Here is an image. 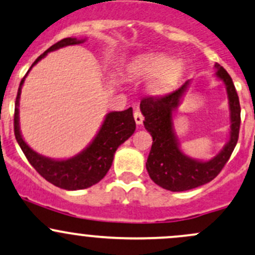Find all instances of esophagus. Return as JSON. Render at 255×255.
Wrapping results in <instances>:
<instances>
[{
    "instance_id": "1",
    "label": "esophagus",
    "mask_w": 255,
    "mask_h": 255,
    "mask_svg": "<svg viewBox=\"0 0 255 255\" xmlns=\"http://www.w3.org/2000/svg\"><path fill=\"white\" fill-rule=\"evenodd\" d=\"M134 120H135L136 125H141V123H143L144 116L141 115V112L139 111V110H135L134 111Z\"/></svg>"
}]
</instances>
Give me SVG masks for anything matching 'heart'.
Here are the masks:
<instances>
[{
    "label": "heart",
    "instance_id": "obj_1",
    "mask_svg": "<svg viewBox=\"0 0 255 255\" xmlns=\"http://www.w3.org/2000/svg\"><path fill=\"white\" fill-rule=\"evenodd\" d=\"M128 73L138 79H150V93L162 95L178 84L184 73V63L162 53L146 55L128 64Z\"/></svg>",
    "mask_w": 255,
    "mask_h": 255
}]
</instances>
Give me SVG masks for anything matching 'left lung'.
Masks as SVG:
<instances>
[{
  "mask_svg": "<svg viewBox=\"0 0 255 255\" xmlns=\"http://www.w3.org/2000/svg\"><path fill=\"white\" fill-rule=\"evenodd\" d=\"M216 77L226 87L230 109V138L221 151L208 161L193 159L179 148L178 136L173 127V114L188 90L191 80L165 96L144 98L140 111L144 127L152 136V145L146 161L150 178L171 192H183L197 188L213 181L229 161L238 140L241 125L240 99L231 77L224 67L215 63Z\"/></svg>",
  "mask_w": 255,
  "mask_h": 255,
  "instance_id": "8db88e82",
  "label": "left lung"
}]
</instances>
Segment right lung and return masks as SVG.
<instances>
[{
  "mask_svg": "<svg viewBox=\"0 0 255 255\" xmlns=\"http://www.w3.org/2000/svg\"><path fill=\"white\" fill-rule=\"evenodd\" d=\"M87 40L77 37H66L45 51L31 64L29 71L21 79L15 99L14 109V135L30 165L50 183L67 191H78L94 186L105 177L114 161V155L122 143H125L135 130V121L132 107L125 111H112L105 116L100 129L92 143L79 154L64 160H55L42 156L34 151L23 139L19 127V99L21 87L26 76L35 64L51 51H56L71 45H79Z\"/></svg>",
  "mask_w": 255,
  "mask_h": 255,
  "instance_id": "1",
  "label": "right lung"
}]
</instances>
